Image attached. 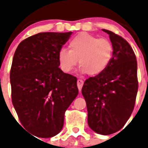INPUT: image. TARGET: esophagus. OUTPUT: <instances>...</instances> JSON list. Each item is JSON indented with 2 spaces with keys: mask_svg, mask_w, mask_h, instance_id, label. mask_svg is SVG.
I'll return each instance as SVG.
<instances>
[{
  "mask_svg": "<svg viewBox=\"0 0 148 148\" xmlns=\"http://www.w3.org/2000/svg\"><path fill=\"white\" fill-rule=\"evenodd\" d=\"M83 84H84L83 80H82V79H80V78H79V79H78V81H77V85H78V90H79V91H81V90H82Z\"/></svg>",
  "mask_w": 148,
  "mask_h": 148,
  "instance_id": "1",
  "label": "esophagus"
}]
</instances>
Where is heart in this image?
I'll return each mask as SVG.
<instances>
[{"label":"heart","mask_w":148,"mask_h":148,"mask_svg":"<svg viewBox=\"0 0 148 148\" xmlns=\"http://www.w3.org/2000/svg\"><path fill=\"white\" fill-rule=\"evenodd\" d=\"M113 47L109 40L82 32L69 41V49L61 48L58 61L63 72L70 73L79 61V71L92 76L104 73L113 58Z\"/></svg>","instance_id":"1"}]
</instances>
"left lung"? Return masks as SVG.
Instances as JSON below:
<instances>
[{"instance_id": "obj_1", "label": "left lung", "mask_w": 148, "mask_h": 148, "mask_svg": "<svg viewBox=\"0 0 148 148\" xmlns=\"http://www.w3.org/2000/svg\"><path fill=\"white\" fill-rule=\"evenodd\" d=\"M113 58L101 75L84 82L82 92L87 104L88 125L94 132L110 135L125 126L134 108L137 91V61L126 40L110 30Z\"/></svg>"}]
</instances>
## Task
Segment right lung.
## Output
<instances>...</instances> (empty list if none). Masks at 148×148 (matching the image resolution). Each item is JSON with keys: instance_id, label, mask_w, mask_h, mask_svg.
I'll return each instance as SVG.
<instances>
[{"instance_id": "obj_1", "label": "right lung", "mask_w": 148, "mask_h": 148, "mask_svg": "<svg viewBox=\"0 0 148 148\" xmlns=\"http://www.w3.org/2000/svg\"><path fill=\"white\" fill-rule=\"evenodd\" d=\"M72 32H40L19 44L10 70L12 101L21 123L41 138L60 133L78 93L77 78L59 68L58 53Z\"/></svg>"}]
</instances>
